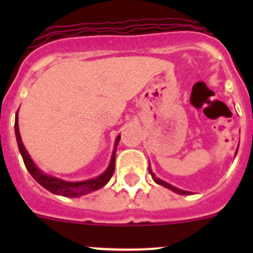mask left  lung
I'll return each instance as SVG.
<instances>
[{
	"label": "left lung",
	"mask_w": 253,
	"mask_h": 253,
	"mask_svg": "<svg viewBox=\"0 0 253 253\" xmlns=\"http://www.w3.org/2000/svg\"><path fill=\"white\" fill-rule=\"evenodd\" d=\"M237 151H238V149H237ZM237 151H236V154H237ZM148 171H149V173H151V175H152V178H153V180H154V182H157L158 185H162V186L167 187V189L172 190V191H175L176 194H180V195H189V194H190L189 191H185V190L177 189V187H175V186H172V185L167 184L166 181H163V180H161V178L156 177V175H154L153 172H152L151 167H148Z\"/></svg>",
	"instance_id": "1"
}]
</instances>
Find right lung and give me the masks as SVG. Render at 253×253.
<instances>
[{"mask_svg":"<svg viewBox=\"0 0 253 253\" xmlns=\"http://www.w3.org/2000/svg\"><path fill=\"white\" fill-rule=\"evenodd\" d=\"M17 113L16 118H15V134H16V140L17 146H19V151L22 156V160L25 163L26 169L30 172V175L34 177V180L37 181L38 184H40L44 189H46L50 193L55 194V195H62L66 196V198H78V196L86 195L88 193H92L95 190L101 189L102 186L110 181L111 176L114 173V169H115V152H116V146L120 140V135L116 137L115 140V148L113 151V156H111V161L109 167L106 169V171L104 173H101L100 176L95 178H91V180L86 181H80V182H69V181L60 180L58 177H53V176H49L44 172L40 171L37 167L33 160L30 158V154L28 153V151L24 147V143L21 140V135H20L19 130V123H17Z\"/></svg>","mask_w":253,"mask_h":253,"instance_id":"right-lung-1","label":"right lung"}]
</instances>
